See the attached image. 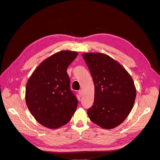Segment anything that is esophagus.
<instances>
[{
  "label": "esophagus",
  "instance_id": "1",
  "mask_svg": "<svg viewBox=\"0 0 160 160\" xmlns=\"http://www.w3.org/2000/svg\"><path fill=\"white\" fill-rule=\"evenodd\" d=\"M78 94H79V95H80V97H82V96L83 95V90H82V89H80V90L78 91Z\"/></svg>",
  "mask_w": 160,
  "mask_h": 160
}]
</instances>
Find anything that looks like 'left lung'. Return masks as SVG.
I'll return each instance as SVG.
<instances>
[{
  "label": "left lung",
  "mask_w": 160,
  "mask_h": 160,
  "mask_svg": "<svg viewBox=\"0 0 160 160\" xmlns=\"http://www.w3.org/2000/svg\"><path fill=\"white\" fill-rule=\"evenodd\" d=\"M95 84L94 102L88 110L90 120L105 129L121 124L130 113L136 89L130 74L109 56L82 54Z\"/></svg>",
  "instance_id": "obj_1"
}]
</instances>
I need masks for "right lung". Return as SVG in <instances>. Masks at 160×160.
Wrapping results in <instances>:
<instances>
[{
  "label": "right lung",
  "mask_w": 160,
  "mask_h": 160,
  "mask_svg": "<svg viewBox=\"0 0 160 160\" xmlns=\"http://www.w3.org/2000/svg\"><path fill=\"white\" fill-rule=\"evenodd\" d=\"M78 52L62 50L41 62L29 78L25 99L28 110L44 127L66 124L77 110L78 100L70 89L67 68Z\"/></svg>",
  "instance_id": "right-lung-1"
}]
</instances>
